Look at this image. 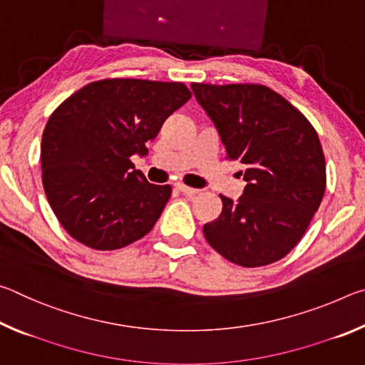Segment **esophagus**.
<instances>
[{"instance_id":"obj_1","label":"esophagus","mask_w":365,"mask_h":365,"mask_svg":"<svg viewBox=\"0 0 365 365\" xmlns=\"http://www.w3.org/2000/svg\"><path fill=\"white\" fill-rule=\"evenodd\" d=\"M175 188L178 190V191H182V193H185V195H188V196H193V195H196L197 191V188H190V187H187V185H183V183H175Z\"/></svg>"}]
</instances>
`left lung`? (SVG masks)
Instances as JSON below:
<instances>
[{"instance_id": "left-lung-1", "label": "left lung", "mask_w": 365, "mask_h": 365, "mask_svg": "<svg viewBox=\"0 0 365 365\" xmlns=\"http://www.w3.org/2000/svg\"><path fill=\"white\" fill-rule=\"evenodd\" d=\"M191 90L246 182L237 201L220 195V215L202 227L207 243L242 267L279 261L298 245L325 193L317 132L264 85L191 83Z\"/></svg>"}]
</instances>
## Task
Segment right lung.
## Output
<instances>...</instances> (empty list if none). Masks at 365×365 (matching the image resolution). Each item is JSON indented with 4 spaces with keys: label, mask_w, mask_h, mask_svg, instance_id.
<instances>
[{
    "label": "right lung",
    "mask_w": 365,
    "mask_h": 365,
    "mask_svg": "<svg viewBox=\"0 0 365 365\" xmlns=\"http://www.w3.org/2000/svg\"><path fill=\"white\" fill-rule=\"evenodd\" d=\"M191 98L180 82L100 80L61 104L41 138L43 188L66 232L113 251L143 238L170 185H153L130 158L148 153L164 120Z\"/></svg>",
    "instance_id": "obj_1"
}]
</instances>
